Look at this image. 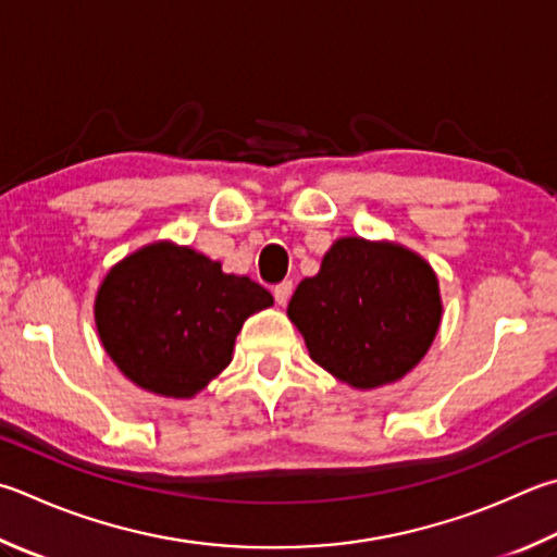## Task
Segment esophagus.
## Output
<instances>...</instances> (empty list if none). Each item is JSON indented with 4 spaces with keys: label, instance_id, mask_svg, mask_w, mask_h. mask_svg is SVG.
Masks as SVG:
<instances>
[{
    "label": "esophagus",
    "instance_id": "esophagus-1",
    "mask_svg": "<svg viewBox=\"0 0 557 557\" xmlns=\"http://www.w3.org/2000/svg\"><path fill=\"white\" fill-rule=\"evenodd\" d=\"M292 289H295V285H292L289 280L280 282V285H275V289H272V295H275V301H277L280 307H285V305H287L289 297H292Z\"/></svg>",
    "mask_w": 557,
    "mask_h": 557
}]
</instances>
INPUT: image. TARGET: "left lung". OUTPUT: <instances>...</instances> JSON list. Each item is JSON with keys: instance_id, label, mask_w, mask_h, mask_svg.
<instances>
[{"instance_id": "left-lung-1", "label": "left lung", "mask_w": 557, "mask_h": 557, "mask_svg": "<svg viewBox=\"0 0 557 557\" xmlns=\"http://www.w3.org/2000/svg\"><path fill=\"white\" fill-rule=\"evenodd\" d=\"M309 356L350 387L372 389L407 375L441 323L438 280L399 246L341 238L287 307Z\"/></svg>"}]
</instances>
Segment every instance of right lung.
<instances>
[{"label":"right lung","instance_id":"obj_1","mask_svg":"<svg viewBox=\"0 0 557 557\" xmlns=\"http://www.w3.org/2000/svg\"><path fill=\"white\" fill-rule=\"evenodd\" d=\"M272 305L248 277L191 248L153 244L102 282L95 319L124 375L163 397H191L231 362L244 321Z\"/></svg>","mask_w":557,"mask_h":557}]
</instances>
